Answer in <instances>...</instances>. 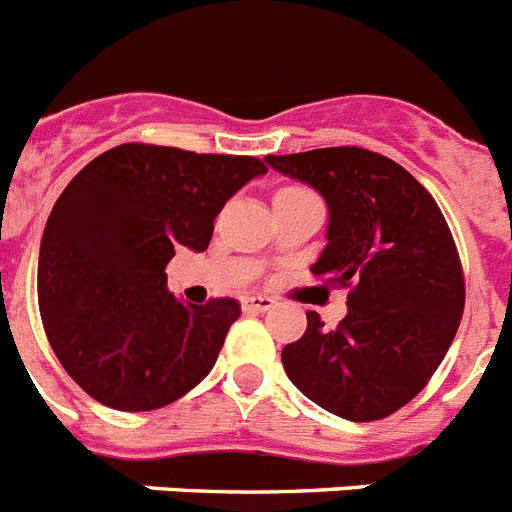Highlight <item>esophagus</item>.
Segmentation results:
<instances>
[{
    "label": "esophagus",
    "mask_w": 512,
    "mask_h": 512,
    "mask_svg": "<svg viewBox=\"0 0 512 512\" xmlns=\"http://www.w3.org/2000/svg\"><path fill=\"white\" fill-rule=\"evenodd\" d=\"M277 305V300L269 298V295H251V298H246V310H253V313H264V310L274 308Z\"/></svg>",
    "instance_id": "obj_1"
}]
</instances>
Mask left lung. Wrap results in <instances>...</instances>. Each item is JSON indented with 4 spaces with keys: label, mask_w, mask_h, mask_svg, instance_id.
Wrapping results in <instances>:
<instances>
[{
    "label": "left lung",
    "mask_w": 512,
    "mask_h": 512,
    "mask_svg": "<svg viewBox=\"0 0 512 512\" xmlns=\"http://www.w3.org/2000/svg\"><path fill=\"white\" fill-rule=\"evenodd\" d=\"M264 160L323 196L329 243L310 272L352 287L336 329L305 313V334L282 349L287 378L336 417H388L427 386L464 313V272L443 212L409 170L362 147Z\"/></svg>",
    "instance_id": "1"
}]
</instances>
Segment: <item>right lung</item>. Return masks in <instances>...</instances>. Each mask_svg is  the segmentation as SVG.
<instances>
[{
  "instance_id": "add662e5",
  "label": "right lung",
  "mask_w": 512,
  "mask_h": 512,
  "mask_svg": "<svg viewBox=\"0 0 512 512\" xmlns=\"http://www.w3.org/2000/svg\"><path fill=\"white\" fill-rule=\"evenodd\" d=\"M264 173L256 157L119 144L69 181L43 230L38 305L82 391L152 412L207 378L240 305L181 303L165 266L181 248L207 251L227 199Z\"/></svg>"
}]
</instances>
